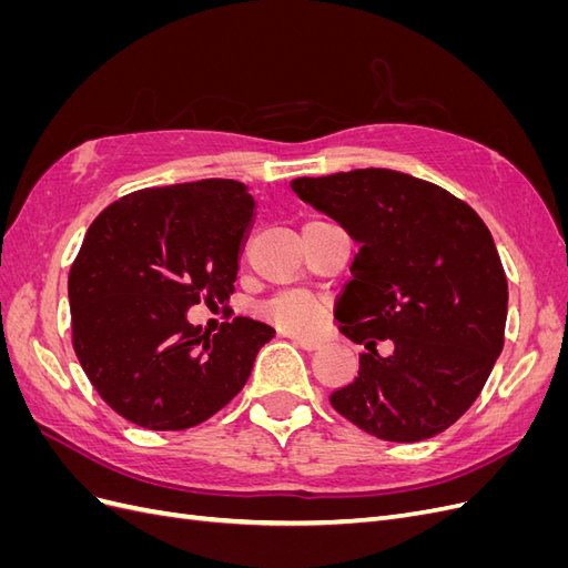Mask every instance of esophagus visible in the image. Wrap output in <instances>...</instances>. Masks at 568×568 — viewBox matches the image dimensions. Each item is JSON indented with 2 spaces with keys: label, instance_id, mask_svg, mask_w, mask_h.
<instances>
[{
  "label": "esophagus",
  "instance_id": "34e87169",
  "mask_svg": "<svg viewBox=\"0 0 568 568\" xmlns=\"http://www.w3.org/2000/svg\"><path fill=\"white\" fill-rule=\"evenodd\" d=\"M294 343L298 348H303V351H317L320 348V343L317 341H313V338H303V336H294Z\"/></svg>",
  "mask_w": 568,
  "mask_h": 568
}]
</instances>
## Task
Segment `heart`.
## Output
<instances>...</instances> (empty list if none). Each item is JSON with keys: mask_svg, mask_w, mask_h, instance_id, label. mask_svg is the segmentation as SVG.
<instances>
[{"mask_svg": "<svg viewBox=\"0 0 568 568\" xmlns=\"http://www.w3.org/2000/svg\"><path fill=\"white\" fill-rule=\"evenodd\" d=\"M265 315L286 332L313 336L326 324V301L301 291H286L265 303Z\"/></svg>", "mask_w": 568, "mask_h": 568, "instance_id": "heart-1", "label": "heart"}]
</instances>
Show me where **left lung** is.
Segmentation results:
<instances>
[{"label": "left lung", "instance_id": "1", "mask_svg": "<svg viewBox=\"0 0 568 568\" xmlns=\"http://www.w3.org/2000/svg\"><path fill=\"white\" fill-rule=\"evenodd\" d=\"M359 251L334 317L365 343L359 372L332 393L363 432L417 443L453 426L505 346L507 277L486 222L443 186L386 168L291 180ZM394 341L379 356L375 343Z\"/></svg>", "mask_w": 568, "mask_h": 568}]
</instances>
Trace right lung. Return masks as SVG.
I'll use <instances>...</instances> for the list:
<instances>
[{
	"label": "right lung",
	"mask_w": 568,
	"mask_h": 568,
	"mask_svg": "<svg viewBox=\"0 0 568 568\" xmlns=\"http://www.w3.org/2000/svg\"><path fill=\"white\" fill-rule=\"evenodd\" d=\"M253 209L246 184L199 180L140 189L90 225L68 274L73 348L120 417L182 432L244 388L272 326L234 317L211 336L186 311L230 298Z\"/></svg>",
	"instance_id": "obj_1"
}]
</instances>
